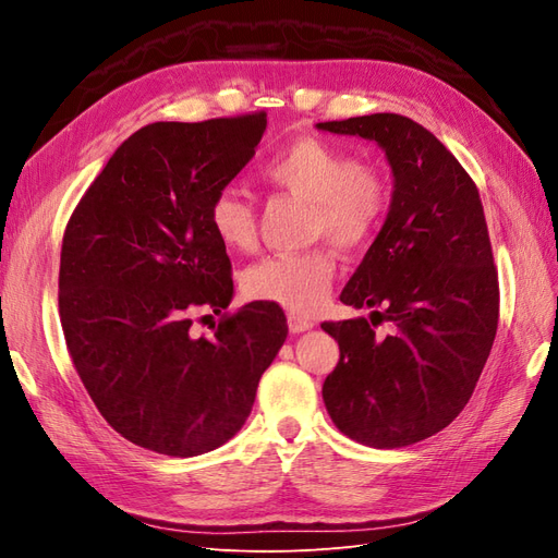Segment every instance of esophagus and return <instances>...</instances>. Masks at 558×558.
Wrapping results in <instances>:
<instances>
[{
    "label": "esophagus",
    "mask_w": 558,
    "mask_h": 558,
    "mask_svg": "<svg viewBox=\"0 0 558 558\" xmlns=\"http://www.w3.org/2000/svg\"><path fill=\"white\" fill-rule=\"evenodd\" d=\"M314 328V320L307 316H300V314H289V330L291 332H307Z\"/></svg>",
    "instance_id": "1"
}]
</instances>
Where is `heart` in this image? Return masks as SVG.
Segmentation results:
<instances>
[{
	"mask_svg": "<svg viewBox=\"0 0 558 558\" xmlns=\"http://www.w3.org/2000/svg\"><path fill=\"white\" fill-rule=\"evenodd\" d=\"M260 177L275 191L310 205V238H326L342 251L363 248L375 238L388 209V181L377 167L361 165L349 150L316 137H300L260 167ZM209 228L228 251L256 244V214L234 189L211 199ZM335 260L326 248L277 253L251 265L242 286L251 300L272 302L291 312H314L326 298Z\"/></svg>",
	"mask_w": 558,
	"mask_h": 558,
	"instance_id": "1",
	"label": "heart"
}]
</instances>
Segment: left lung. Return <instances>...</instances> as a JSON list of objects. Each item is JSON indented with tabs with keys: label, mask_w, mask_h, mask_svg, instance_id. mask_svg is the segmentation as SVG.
Listing matches in <instances>:
<instances>
[{
	"label": "left lung",
	"mask_w": 558,
	"mask_h": 558,
	"mask_svg": "<svg viewBox=\"0 0 558 558\" xmlns=\"http://www.w3.org/2000/svg\"><path fill=\"white\" fill-rule=\"evenodd\" d=\"M318 130L375 142L393 174L386 221L340 300L367 307L324 324L340 363L324 402L351 440L396 449L440 433L468 404L498 328V272L477 185L412 118L356 116ZM386 319L388 336L374 335Z\"/></svg>",
	"instance_id": "left-lung-1"
}]
</instances>
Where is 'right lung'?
<instances>
[{
	"label": "right lung",
	"instance_id": "add662e5",
	"mask_svg": "<svg viewBox=\"0 0 558 558\" xmlns=\"http://www.w3.org/2000/svg\"><path fill=\"white\" fill-rule=\"evenodd\" d=\"M265 128V113L150 123L116 148L66 223V349L99 414L144 449L189 459L228 442L289 335L272 302L193 335V316L221 314L234 293L209 205L256 156Z\"/></svg>",
	"mask_w": 558,
	"mask_h": 558
}]
</instances>
